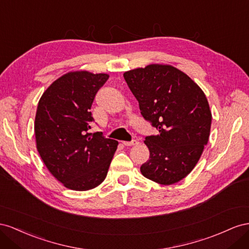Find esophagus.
<instances>
[{
	"label": "esophagus",
	"instance_id": "esophagus-1",
	"mask_svg": "<svg viewBox=\"0 0 249 249\" xmlns=\"http://www.w3.org/2000/svg\"><path fill=\"white\" fill-rule=\"evenodd\" d=\"M123 143V145L124 146H134V145H138L139 144V142L137 141V140H132V141H130V142H122Z\"/></svg>",
	"mask_w": 249,
	"mask_h": 249
}]
</instances>
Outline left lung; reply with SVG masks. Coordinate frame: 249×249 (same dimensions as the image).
<instances>
[{
    "instance_id": "1",
    "label": "left lung",
    "mask_w": 249,
    "mask_h": 249,
    "mask_svg": "<svg viewBox=\"0 0 249 249\" xmlns=\"http://www.w3.org/2000/svg\"><path fill=\"white\" fill-rule=\"evenodd\" d=\"M141 115L159 130L145 138L150 158L141 166L147 178L173 184L184 178L208 144L212 113L201 89L171 66L150 65L124 73Z\"/></svg>"
}]
</instances>
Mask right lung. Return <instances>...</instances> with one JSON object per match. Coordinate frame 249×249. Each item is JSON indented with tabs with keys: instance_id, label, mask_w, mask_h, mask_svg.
I'll use <instances>...</instances> for the list:
<instances>
[{
	"instance_id": "right-lung-1",
	"label": "right lung",
	"mask_w": 249,
	"mask_h": 249,
	"mask_svg": "<svg viewBox=\"0 0 249 249\" xmlns=\"http://www.w3.org/2000/svg\"><path fill=\"white\" fill-rule=\"evenodd\" d=\"M107 74L71 72L42 94L35 117V139L42 161L56 179L76 191L99 186L107 175L118 142L89 133L90 107Z\"/></svg>"
}]
</instances>
